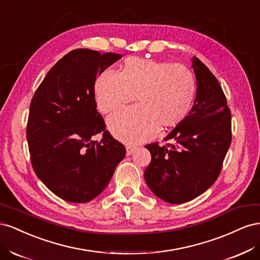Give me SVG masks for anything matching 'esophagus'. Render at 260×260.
Segmentation results:
<instances>
[{"label":"esophagus","instance_id":"1","mask_svg":"<svg viewBox=\"0 0 260 260\" xmlns=\"http://www.w3.org/2000/svg\"><path fill=\"white\" fill-rule=\"evenodd\" d=\"M136 148H137V146H135V145H127V146H125V149H127V155L128 156L131 155L133 152L136 151Z\"/></svg>","mask_w":260,"mask_h":260}]
</instances>
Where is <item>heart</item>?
<instances>
[{"label": "heart", "instance_id": "heart-1", "mask_svg": "<svg viewBox=\"0 0 260 260\" xmlns=\"http://www.w3.org/2000/svg\"><path fill=\"white\" fill-rule=\"evenodd\" d=\"M96 104L103 114L112 113L136 96L138 105L108 118L113 135L137 143L161 130L176 127L190 113L196 82L187 67L167 61L128 57L119 72L106 69L96 78Z\"/></svg>", "mask_w": 260, "mask_h": 260}]
</instances>
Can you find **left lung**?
<instances>
[{
	"instance_id": "8db88e82",
	"label": "left lung",
	"mask_w": 260,
	"mask_h": 260,
	"mask_svg": "<svg viewBox=\"0 0 260 260\" xmlns=\"http://www.w3.org/2000/svg\"><path fill=\"white\" fill-rule=\"evenodd\" d=\"M196 96L191 112L165 141L145 145L152 160L145 169V182L162 201L182 204L198 198L220 175L232 141L231 113L217 78L193 57Z\"/></svg>"
}]
</instances>
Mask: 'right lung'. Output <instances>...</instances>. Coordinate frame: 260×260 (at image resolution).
Masks as SVG:
<instances>
[{
  "instance_id": "1",
  "label": "right lung",
  "mask_w": 260,
  "mask_h": 260,
  "mask_svg": "<svg viewBox=\"0 0 260 260\" xmlns=\"http://www.w3.org/2000/svg\"><path fill=\"white\" fill-rule=\"evenodd\" d=\"M120 54L77 49L55 64L31 100L27 140L32 168L61 200L86 203L107 186L125 147L98 112V75ZM102 133L101 141L91 138Z\"/></svg>"
}]
</instances>
